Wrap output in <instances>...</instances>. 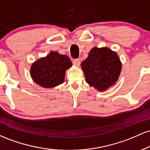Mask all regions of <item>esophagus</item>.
<instances>
[{
  "instance_id": "34e87169",
  "label": "esophagus",
  "mask_w": 150,
  "mask_h": 150,
  "mask_svg": "<svg viewBox=\"0 0 150 150\" xmlns=\"http://www.w3.org/2000/svg\"><path fill=\"white\" fill-rule=\"evenodd\" d=\"M73 63L74 65L78 66V65H80V60L79 59V58H75V59H73Z\"/></svg>"
}]
</instances>
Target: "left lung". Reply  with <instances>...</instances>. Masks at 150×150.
I'll use <instances>...</instances> for the list:
<instances>
[{"label": "left lung", "instance_id": "obj_1", "mask_svg": "<svg viewBox=\"0 0 150 150\" xmlns=\"http://www.w3.org/2000/svg\"><path fill=\"white\" fill-rule=\"evenodd\" d=\"M81 65L86 82L99 91L115 84L121 70L117 53L108 48H93Z\"/></svg>", "mask_w": 150, "mask_h": 150}]
</instances>
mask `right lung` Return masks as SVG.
Returning <instances> with one entry per match:
<instances>
[{
	"mask_svg": "<svg viewBox=\"0 0 150 150\" xmlns=\"http://www.w3.org/2000/svg\"><path fill=\"white\" fill-rule=\"evenodd\" d=\"M72 66L68 56L51 51L46 58L33 63L30 74L36 83L45 88L56 87L64 82L65 70Z\"/></svg>",
	"mask_w": 150,
	"mask_h": 150,
	"instance_id": "1",
	"label": "right lung"
}]
</instances>
